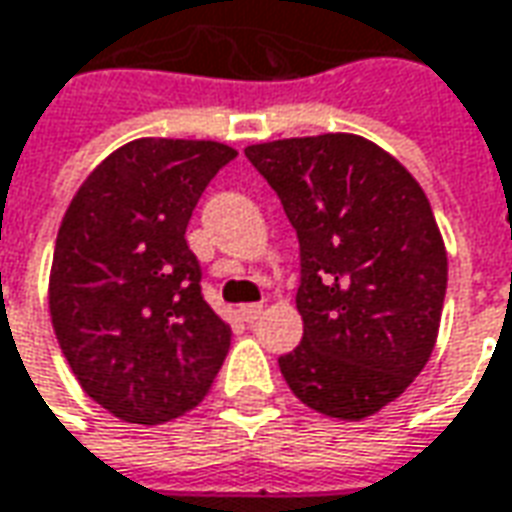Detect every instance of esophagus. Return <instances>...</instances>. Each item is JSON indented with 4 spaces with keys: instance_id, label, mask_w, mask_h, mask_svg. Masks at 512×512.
Listing matches in <instances>:
<instances>
[{
    "instance_id": "34e87169",
    "label": "esophagus",
    "mask_w": 512,
    "mask_h": 512,
    "mask_svg": "<svg viewBox=\"0 0 512 512\" xmlns=\"http://www.w3.org/2000/svg\"><path fill=\"white\" fill-rule=\"evenodd\" d=\"M263 313V305H241L238 307V316H241V321H246V324H252V321H257V316Z\"/></svg>"
}]
</instances>
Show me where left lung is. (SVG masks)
<instances>
[{"instance_id":"1","label":"left lung","mask_w":512,"mask_h":512,"mask_svg":"<svg viewBox=\"0 0 512 512\" xmlns=\"http://www.w3.org/2000/svg\"><path fill=\"white\" fill-rule=\"evenodd\" d=\"M299 238V346L280 371L307 407L360 418L427 366L446 296V249L410 171L360 135L246 146Z\"/></svg>"}]
</instances>
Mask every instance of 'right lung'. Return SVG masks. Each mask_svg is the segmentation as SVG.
<instances>
[{"instance_id": "right-lung-1", "label": "right lung", "mask_w": 512, "mask_h": 512, "mask_svg": "<svg viewBox=\"0 0 512 512\" xmlns=\"http://www.w3.org/2000/svg\"><path fill=\"white\" fill-rule=\"evenodd\" d=\"M238 152L216 141L141 138L102 160L57 232L49 310L82 391L130 424L194 410L230 349L202 293L185 230Z\"/></svg>"}]
</instances>
